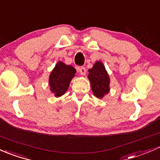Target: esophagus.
Returning a JSON list of instances; mask_svg holds the SVG:
<instances>
[{"mask_svg": "<svg viewBox=\"0 0 160 160\" xmlns=\"http://www.w3.org/2000/svg\"><path fill=\"white\" fill-rule=\"evenodd\" d=\"M78 71H79L81 75H85V73H86V69H85V68H84V67H80V68H78Z\"/></svg>", "mask_w": 160, "mask_h": 160, "instance_id": "esophagus-1", "label": "esophagus"}]
</instances>
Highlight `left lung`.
Segmentation results:
<instances>
[{
    "label": "left lung",
    "instance_id": "8db88e82",
    "mask_svg": "<svg viewBox=\"0 0 160 160\" xmlns=\"http://www.w3.org/2000/svg\"><path fill=\"white\" fill-rule=\"evenodd\" d=\"M88 78L90 81L92 90L97 98H102L108 93L110 79L105 68L100 61L94 64L93 67L88 70Z\"/></svg>",
    "mask_w": 160,
    "mask_h": 160
}]
</instances>
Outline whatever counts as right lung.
I'll return each instance as SVG.
<instances>
[{
    "instance_id": "obj_1",
    "label": "right lung",
    "mask_w": 160,
    "mask_h": 160,
    "mask_svg": "<svg viewBox=\"0 0 160 160\" xmlns=\"http://www.w3.org/2000/svg\"><path fill=\"white\" fill-rule=\"evenodd\" d=\"M76 70L71 65L59 62L56 64L49 76V85L55 97L62 96L68 90L70 82L75 76Z\"/></svg>"
}]
</instances>
